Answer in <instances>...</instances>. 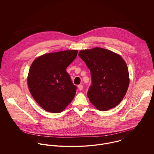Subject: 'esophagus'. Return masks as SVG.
Returning a JSON list of instances; mask_svg holds the SVG:
<instances>
[{
  "mask_svg": "<svg viewBox=\"0 0 154 154\" xmlns=\"http://www.w3.org/2000/svg\"><path fill=\"white\" fill-rule=\"evenodd\" d=\"M78 88H79V89L80 91H81V90L82 89V88H83V85H82V84L79 85H78Z\"/></svg>",
  "mask_w": 154,
  "mask_h": 154,
  "instance_id": "1",
  "label": "esophagus"
}]
</instances>
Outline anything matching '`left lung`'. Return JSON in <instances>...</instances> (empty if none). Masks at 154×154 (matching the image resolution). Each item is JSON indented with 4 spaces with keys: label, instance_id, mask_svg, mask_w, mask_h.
I'll return each mask as SVG.
<instances>
[{
    "label": "left lung",
    "instance_id": "obj_1",
    "mask_svg": "<svg viewBox=\"0 0 154 154\" xmlns=\"http://www.w3.org/2000/svg\"><path fill=\"white\" fill-rule=\"evenodd\" d=\"M78 55L91 72L92 84L87 92L91 103L100 111L115 107L123 99L129 84L125 60L120 55L99 47L81 50Z\"/></svg>",
    "mask_w": 154,
    "mask_h": 154
}]
</instances>
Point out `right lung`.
<instances>
[{
	"label": "right lung",
	"mask_w": 154,
	"mask_h": 154,
	"mask_svg": "<svg viewBox=\"0 0 154 154\" xmlns=\"http://www.w3.org/2000/svg\"><path fill=\"white\" fill-rule=\"evenodd\" d=\"M78 50H66L43 54L30 67L28 85L35 101L44 110L63 111L73 99L77 87L66 68L76 57Z\"/></svg>",
	"instance_id": "right-lung-1"
}]
</instances>
